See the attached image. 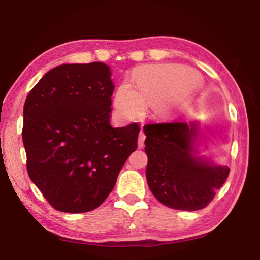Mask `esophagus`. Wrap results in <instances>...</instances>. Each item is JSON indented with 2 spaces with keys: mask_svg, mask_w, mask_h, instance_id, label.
Masks as SVG:
<instances>
[{
  "mask_svg": "<svg viewBox=\"0 0 260 260\" xmlns=\"http://www.w3.org/2000/svg\"><path fill=\"white\" fill-rule=\"evenodd\" d=\"M144 141H145V134L143 133V128H142L141 133L139 135V147H143V145H144Z\"/></svg>",
  "mask_w": 260,
  "mask_h": 260,
  "instance_id": "obj_1",
  "label": "esophagus"
}]
</instances>
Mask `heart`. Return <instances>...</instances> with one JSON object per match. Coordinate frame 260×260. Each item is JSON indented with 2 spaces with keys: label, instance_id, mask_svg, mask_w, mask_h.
<instances>
[{
  "label": "heart",
  "instance_id": "obj_1",
  "mask_svg": "<svg viewBox=\"0 0 260 260\" xmlns=\"http://www.w3.org/2000/svg\"><path fill=\"white\" fill-rule=\"evenodd\" d=\"M136 87L131 82L120 84L114 96L118 115L129 118L140 114L145 103L157 102L180 92L185 87L183 75L171 66H148L137 70Z\"/></svg>",
  "mask_w": 260,
  "mask_h": 260
}]
</instances>
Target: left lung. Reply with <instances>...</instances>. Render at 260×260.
<instances>
[{"label":"left lung","mask_w":260,"mask_h":260,"mask_svg":"<svg viewBox=\"0 0 260 260\" xmlns=\"http://www.w3.org/2000/svg\"><path fill=\"white\" fill-rule=\"evenodd\" d=\"M148 162L146 180L164 206L184 211L207 207L223 185L230 170L199 156L201 133L197 123L175 120L144 126Z\"/></svg>","instance_id":"1"}]
</instances>
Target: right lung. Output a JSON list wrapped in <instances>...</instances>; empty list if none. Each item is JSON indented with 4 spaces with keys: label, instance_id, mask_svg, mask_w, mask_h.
<instances>
[{
    "label": "right lung",
    "instance_id": "right-lung-1",
    "mask_svg": "<svg viewBox=\"0 0 260 260\" xmlns=\"http://www.w3.org/2000/svg\"><path fill=\"white\" fill-rule=\"evenodd\" d=\"M114 88L106 63H64L48 71L25 99L27 173L59 211L98 208L136 151L139 125H110Z\"/></svg>",
    "mask_w": 260,
    "mask_h": 260
}]
</instances>
